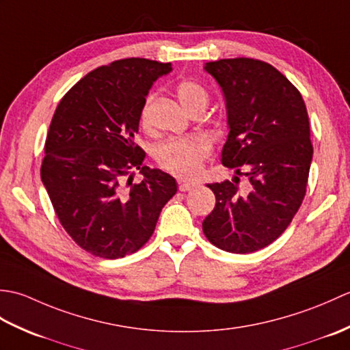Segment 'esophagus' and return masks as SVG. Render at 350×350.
<instances>
[{
    "label": "esophagus",
    "instance_id": "esophagus-1",
    "mask_svg": "<svg viewBox=\"0 0 350 350\" xmlns=\"http://www.w3.org/2000/svg\"><path fill=\"white\" fill-rule=\"evenodd\" d=\"M196 187H197V183H194V182H180L179 183V191H182V192L191 191V189H194Z\"/></svg>",
    "mask_w": 350,
    "mask_h": 350
}]
</instances>
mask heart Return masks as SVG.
Returning <instances> with one entry per match:
<instances>
[{
  "label": "heart",
  "instance_id": "heart-1",
  "mask_svg": "<svg viewBox=\"0 0 350 350\" xmlns=\"http://www.w3.org/2000/svg\"><path fill=\"white\" fill-rule=\"evenodd\" d=\"M177 99L188 111L196 107H204L207 103V93L196 81L185 79L176 87ZM141 122L147 124V108L141 113ZM211 152L209 139L202 135L187 138H171L156 147L154 159L168 173L177 177H194L198 174L202 162Z\"/></svg>",
  "mask_w": 350,
  "mask_h": 350
}]
</instances>
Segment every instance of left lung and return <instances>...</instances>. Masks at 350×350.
<instances>
[{"mask_svg":"<svg viewBox=\"0 0 350 350\" xmlns=\"http://www.w3.org/2000/svg\"><path fill=\"white\" fill-rule=\"evenodd\" d=\"M204 70L226 99L228 135L221 162L248 176L251 191L241 194L237 177L207 183L217 203L203 233L215 247L247 254L277 239L306 196L313 159L307 108L296 87L265 62L226 58L206 63Z\"/></svg>","mask_w":350,"mask_h":350,"instance_id":"obj_1","label":"left lung"}]
</instances>
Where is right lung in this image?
Listing matches in <instances>:
<instances>
[{"label":"right lung","mask_w":350,"mask_h":350,"mask_svg":"<svg viewBox=\"0 0 350 350\" xmlns=\"http://www.w3.org/2000/svg\"><path fill=\"white\" fill-rule=\"evenodd\" d=\"M171 63L124 58L79 79L58 103L40 177L66 232L102 258H122L150 239L177 182L143 165L135 144L146 96ZM144 179L132 184L133 170ZM129 182H125V177Z\"/></svg>","instance_id":"add662e5"}]
</instances>
